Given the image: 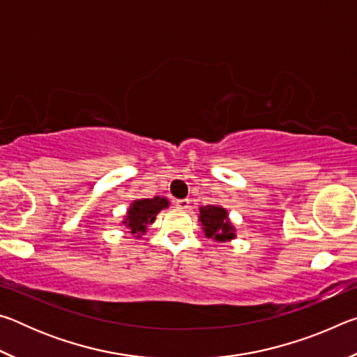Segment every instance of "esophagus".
<instances>
[{"label":"esophagus","instance_id":"obj_1","mask_svg":"<svg viewBox=\"0 0 357 357\" xmlns=\"http://www.w3.org/2000/svg\"><path fill=\"white\" fill-rule=\"evenodd\" d=\"M189 200H187V198H184V200H176V203H174V204H176V208L178 209H189Z\"/></svg>","mask_w":357,"mask_h":357}]
</instances>
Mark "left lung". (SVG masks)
Listing matches in <instances>:
<instances>
[{
    "label": "left lung",
    "mask_w": 357,
    "mask_h": 357,
    "mask_svg": "<svg viewBox=\"0 0 357 357\" xmlns=\"http://www.w3.org/2000/svg\"><path fill=\"white\" fill-rule=\"evenodd\" d=\"M200 222L208 238H213L219 243H227L234 238V228L228 220L227 209L217 206V204H208V206L200 208Z\"/></svg>",
    "instance_id": "obj_1"
}]
</instances>
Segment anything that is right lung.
<instances>
[{
    "mask_svg": "<svg viewBox=\"0 0 357 357\" xmlns=\"http://www.w3.org/2000/svg\"><path fill=\"white\" fill-rule=\"evenodd\" d=\"M164 208H168L167 198H143V200H135L130 204L126 215V220L123 222L126 227L130 229L132 234H138L146 231V225L155 220V215L160 213Z\"/></svg>",
    "mask_w": 357,
    "mask_h": 357,
    "instance_id": "1",
    "label": "right lung"
}]
</instances>
